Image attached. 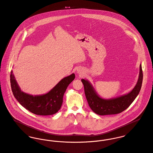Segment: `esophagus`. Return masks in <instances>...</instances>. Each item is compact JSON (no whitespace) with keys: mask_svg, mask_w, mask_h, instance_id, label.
<instances>
[{"mask_svg":"<svg viewBox=\"0 0 153 153\" xmlns=\"http://www.w3.org/2000/svg\"><path fill=\"white\" fill-rule=\"evenodd\" d=\"M77 71H78V73H81V71L79 69H78Z\"/></svg>","mask_w":153,"mask_h":153,"instance_id":"34e87169","label":"esophagus"}]
</instances>
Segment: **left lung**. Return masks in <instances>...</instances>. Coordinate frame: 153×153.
I'll return each mask as SVG.
<instances>
[{
  "label": "left lung",
  "mask_w": 153,
  "mask_h": 153,
  "mask_svg": "<svg viewBox=\"0 0 153 153\" xmlns=\"http://www.w3.org/2000/svg\"><path fill=\"white\" fill-rule=\"evenodd\" d=\"M143 78L142 67L140 65L137 83L131 92L121 97L109 100L101 98L87 80L82 79L81 81L84 85L85 97L91 109L97 114L105 115L119 114L128 108L140 91Z\"/></svg>",
  "instance_id": "8db88e82"
}]
</instances>
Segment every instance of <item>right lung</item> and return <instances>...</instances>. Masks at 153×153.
I'll list each match as a JSON object with an SVG mask.
<instances>
[{"instance_id": "1", "label": "right lung", "mask_w": 153, "mask_h": 153, "mask_svg": "<svg viewBox=\"0 0 153 153\" xmlns=\"http://www.w3.org/2000/svg\"><path fill=\"white\" fill-rule=\"evenodd\" d=\"M75 77V74H72L63 78L47 94L36 96L22 92L12 71L10 72V80L14 97L25 108L36 115H51L56 113L61 108L66 89Z\"/></svg>"}]
</instances>
